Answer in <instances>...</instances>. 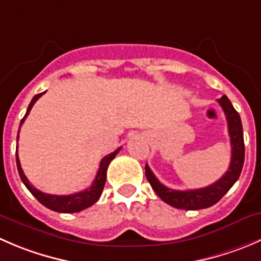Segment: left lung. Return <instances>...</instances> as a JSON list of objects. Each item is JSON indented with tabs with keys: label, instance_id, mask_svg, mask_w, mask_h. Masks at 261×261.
<instances>
[{
	"label": "left lung",
	"instance_id": "left-lung-1",
	"mask_svg": "<svg viewBox=\"0 0 261 261\" xmlns=\"http://www.w3.org/2000/svg\"><path fill=\"white\" fill-rule=\"evenodd\" d=\"M218 103L224 111L227 122H228V134L231 138L232 148L231 164L228 167V171L218 181L203 189L179 191V190L168 189L163 184H161L150 171L148 164L145 166V176L150 186L164 203L169 204L173 208L185 209V211H199V209L209 208L223 198L241 174L245 161L244 131H242L241 118H240L239 112L232 106L231 100L226 95L218 99Z\"/></svg>",
	"mask_w": 261,
	"mask_h": 261
}]
</instances>
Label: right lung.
<instances>
[{"mask_svg":"<svg viewBox=\"0 0 261 261\" xmlns=\"http://www.w3.org/2000/svg\"><path fill=\"white\" fill-rule=\"evenodd\" d=\"M44 93L45 92L39 93V94H37L34 98H33L29 107H28L24 118H22L21 122H20V126L24 123L25 118H27V116L29 115L30 110H32V107L34 106V103L37 102V100L44 94ZM17 139H19V133H17ZM120 149L121 148H118L117 150H115L113 153L106 155L105 158L100 161L99 169H98L97 176H95L92 186L85 189L84 191L76 192V194H72V195H50L35 189V187L28 181L27 176H25L24 172H22L21 166H20L19 155H17V149H16V166H17V171H19L20 178H21V181L24 182L27 189L32 192L33 196H34L40 204H43L45 208L50 209V211L53 212H58V213H76V212H82L84 211V209L92 206L93 204L97 203L98 199L100 198L103 187H105V184H106V177H107V168L108 166H110L111 161H112V159L116 156V154L120 151Z\"/></svg>","mask_w":261,"mask_h":261,"instance_id":"obj_1","label":"right lung"}]
</instances>
